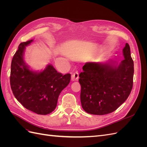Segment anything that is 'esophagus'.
Segmentation results:
<instances>
[{
    "label": "esophagus",
    "mask_w": 147,
    "mask_h": 147,
    "mask_svg": "<svg viewBox=\"0 0 147 147\" xmlns=\"http://www.w3.org/2000/svg\"><path fill=\"white\" fill-rule=\"evenodd\" d=\"M78 79V72H75L72 75V80L73 81H77Z\"/></svg>",
    "instance_id": "1"
}]
</instances>
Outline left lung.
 I'll return each mask as SVG.
<instances>
[{"label": "left lung", "mask_w": 147, "mask_h": 147, "mask_svg": "<svg viewBox=\"0 0 147 147\" xmlns=\"http://www.w3.org/2000/svg\"><path fill=\"white\" fill-rule=\"evenodd\" d=\"M124 59L119 63H87L79 75L80 100L86 112L97 115L110 113L123 104L133 85L134 62L128 43L123 50Z\"/></svg>", "instance_id": "obj_1"}]
</instances>
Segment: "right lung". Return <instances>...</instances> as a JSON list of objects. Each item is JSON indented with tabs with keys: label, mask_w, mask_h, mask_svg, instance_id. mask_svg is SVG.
<instances>
[{
	"label": "right lung",
	"mask_w": 147,
	"mask_h": 147,
	"mask_svg": "<svg viewBox=\"0 0 147 147\" xmlns=\"http://www.w3.org/2000/svg\"><path fill=\"white\" fill-rule=\"evenodd\" d=\"M32 42L21 43L13 56L10 86L15 98L26 109L38 115H47L56 109L61 92L70 83V74L57 72L51 64L39 72L30 70L24 62V52Z\"/></svg>",
	"instance_id": "1"
}]
</instances>
